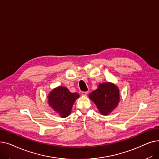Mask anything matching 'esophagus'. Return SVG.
<instances>
[{
  "label": "esophagus",
  "mask_w": 159,
  "mask_h": 159,
  "mask_svg": "<svg viewBox=\"0 0 159 159\" xmlns=\"http://www.w3.org/2000/svg\"><path fill=\"white\" fill-rule=\"evenodd\" d=\"M88 93V91H82V95L83 96H86Z\"/></svg>",
  "instance_id": "obj_1"
}]
</instances>
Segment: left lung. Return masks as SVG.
<instances>
[{"instance_id":"8db88e82","label":"left lung","mask_w":159,"mask_h":159,"mask_svg":"<svg viewBox=\"0 0 159 159\" xmlns=\"http://www.w3.org/2000/svg\"><path fill=\"white\" fill-rule=\"evenodd\" d=\"M89 98L97 106L102 115H109L120 101L119 89L111 82H103L89 95Z\"/></svg>"}]
</instances>
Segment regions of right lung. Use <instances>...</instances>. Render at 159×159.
Listing matches in <instances>:
<instances>
[{
    "mask_svg": "<svg viewBox=\"0 0 159 159\" xmlns=\"http://www.w3.org/2000/svg\"><path fill=\"white\" fill-rule=\"evenodd\" d=\"M79 97L78 93H71L66 87L58 86L49 93L48 102L61 117L65 118L70 115L73 105Z\"/></svg>",
    "mask_w": 159,
    "mask_h": 159,
    "instance_id": "add662e5",
    "label": "right lung"
}]
</instances>
